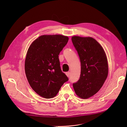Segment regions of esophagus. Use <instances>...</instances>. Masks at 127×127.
Returning a JSON list of instances; mask_svg holds the SVG:
<instances>
[{
    "label": "esophagus",
    "mask_w": 127,
    "mask_h": 127,
    "mask_svg": "<svg viewBox=\"0 0 127 127\" xmlns=\"http://www.w3.org/2000/svg\"><path fill=\"white\" fill-rule=\"evenodd\" d=\"M69 74H70V73H69V71H67V72H66V76H67V77L69 76Z\"/></svg>",
    "instance_id": "1"
}]
</instances>
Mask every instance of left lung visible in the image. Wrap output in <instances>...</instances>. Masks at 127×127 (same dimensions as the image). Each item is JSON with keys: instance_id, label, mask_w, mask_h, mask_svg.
Returning <instances> with one entry per match:
<instances>
[{"instance_id": "1", "label": "left lung", "mask_w": 127, "mask_h": 127, "mask_svg": "<svg viewBox=\"0 0 127 127\" xmlns=\"http://www.w3.org/2000/svg\"><path fill=\"white\" fill-rule=\"evenodd\" d=\"M71 41L81 62L80 77L73 83V87L77 96L87 99L100 90L108 77L107 58L103 48L94 38L74 36Z\"/></svg>"}]
</instances>
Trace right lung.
<instances>
[{"label": "right lung", "instance_id": "add662e5", "mask_svg": "<svg viewBox=\"0 0 127 127\" xmlns=\"http://www.w3.org/2000/svg\"><path fill=\"white\" fill-rule=\"evenodd\" d=\"M68 39L62 35H44L29 47L25 63L26 75L32 89L41 97H54L68 80L61 70L59 59Z\"/></svg>", "mask_w": 127, "mask_h": 127}]
</instances>
